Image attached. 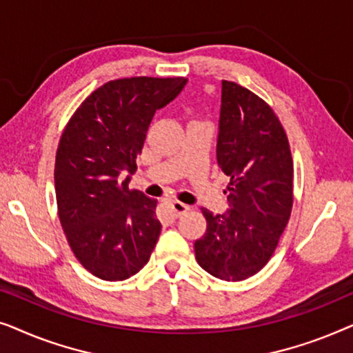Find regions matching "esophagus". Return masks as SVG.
<instances>
[{
    "label": "esophagus",
    "instance_id": "esophagus-1",
    "mask_svg": "<svg viewBox=\"0 0 353 353\" xmlns=\"http://www.w3.org/2000/svg\"><path fill=\"white\" fill-rule=\"evenodd\" d=\"M170 209H172V212H173V215L178 216V215L186 214V212L190 210V205L183 204V202H180V201H173L172 204H170Z\"/></svg>",
    "mask_w": 353,
    "mask_h": 353
}]
</instances>
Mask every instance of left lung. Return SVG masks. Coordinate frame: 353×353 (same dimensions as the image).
Listing matches in <instances>:
<instances>
[{
    "label": "left lung",
    "instance_id": "left-lung-1",
    "mask_svg": "<svg viewBox=\"0 0 353 353\" xmlns=\"http://www.w3.org/2000/svg\"><path fill=\"white\" fill-rule=\"evenodd\" d=\"M216 161L230 176V209H202L207 230L194 243L196 260L212 276L243 281L267 265L286 228L294 167L273 109L234 81H221Z\"/></svg>",
    "mask_w": 353,
    "mask_h": 353
}]
</instances>
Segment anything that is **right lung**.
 Returning a JSON list of instances; mask_svg holds the SVG:
<instances>
[{
	"mask_svg": "<svg viewBox=\"0 0 353 353\" xmlns=\"http://www.w3.org/2000/svg\"><path fill=\"white\" fill-rule=\"evenodd\" d=\"M185 85L183 77L108 81L80 104L62 133L54 165L62 230L77 260L105 281L137 274L156 248L162 230L157 201L128 190V183L154 114Z\"/></svg>",
	"mask_w": 353,
	"mask_h": 353,
	"instance_id": "obj_1",
	"label": "right lung"
}]
</instances>
